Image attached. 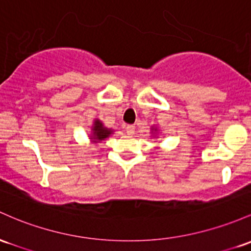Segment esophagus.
I'll list each match as a JSON object with an SVG mask.
<instances>
[{"label":"esophagus","instance_id":"obj_1","mask_svg":"<svg viewBox=\"0 0 251 251\" xmlns=\"http://www.w3.org/2000/svg\"><path fill=\"white\" fill-rule=\"evenodd\" d=\"M134 126L133 125H126L125 126V132L127 134H133V132H134Z\"/></svg>","mask_w":251,"mask_h":251}]
</instances>
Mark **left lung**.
Here are the masks:
<instances>
[{
	"label": "left lung",
	"instance_id": "8db88e82",
	"mask_svg": "<svg viewBox=\"0 0 251 251\" xmlns=\"http://www.w3.org/2000/svg\"><path fill=\"white\" fill-rule=\"evenodd\" d=\"M158 127H155V126H151V137H157L158 136Z\"/></svg>",
	"mask_w": 251,
	"mask_h": 251
}]
</instances>
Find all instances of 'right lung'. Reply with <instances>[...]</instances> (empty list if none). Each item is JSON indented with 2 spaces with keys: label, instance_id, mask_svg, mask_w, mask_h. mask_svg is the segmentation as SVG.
I'll use <instances>...</instances> for the list:
<instances>
[{
  "label": "right lung",
  "instance_id": "right-lung-1",
  "mask_svg": "<svg viewBox=\"0 0 251 251\" xmlns=\"http://www.w3.org/2000/svg\"><path fill=\"white\" fill-rule=\"evenodd\" d=\"M112 128L106 127L103 125V123L100 119H94L93 121V125L90 127V133H89V139L92 144H99L102 140H106L111 134H113Z\"/></svg>",
  "mask_w": 251,
  "mask_h": 251
}]
</instances>
